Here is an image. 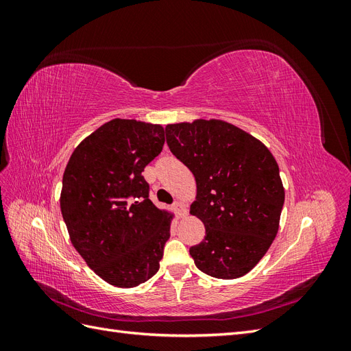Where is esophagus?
<instances>
[{
    "mask_svg": "<svg viewBox=\"0 0 351 351\" xmlns=\"http://www.w3.org/2000/svg\"><path fill=\"white\" fill-rule=\"evenodd\" d=\"M173 209H174L176 215H177L178 218H183V217L187 215V209H186V206L182 204V202H176V204L173 205Z\"/></svg>",
    "mask_w": 351,
    "mask_h": 351,
    "instance_id": "obj_1",
    "label": "esophagus"
}]
</instances>
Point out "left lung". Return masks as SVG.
<instances>
[{
  "label": "left lung",
  "instance_id": "left-lung-1",
  "mask_svg": "<svg viewBox=\"0 0 351 351\" xmlns=\"http://www.w3.org/2000/svg\"><path fill=\"white\" fill-rule=\"evenodd\" d=\"M167 145L196 180L190 214L205 239L190 247L196 267L210 277L246 275L268 252L284 205L280 168L261 141L221 120L168 124Z\"/></svg>",
  "mask_w": 351,
  "mask_h": 351
}]
</instances>
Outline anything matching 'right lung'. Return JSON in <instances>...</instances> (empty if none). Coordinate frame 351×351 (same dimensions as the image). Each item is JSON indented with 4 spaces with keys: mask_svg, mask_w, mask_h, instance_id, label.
Wrapping results in <instances>:
<instances>
[{
    "mask_svg": "<svg viewBox=\"0 0 351 351\" xmlns=\"http://www.w3.org/2000/svg\"><path fill=\"white\" fill-rule=\"evenodd\" d=\"M164 142L162 125L115 119L74 149L62 176L70 240L111 285L132 289L159 269L173 217L152 204L142 173Z\"/></svg>",
    "mask_w": 351,
    "mask_h": 351,
    "instance_id": "right-lung-1",
    "label": "right lung"
}]
</instances>
